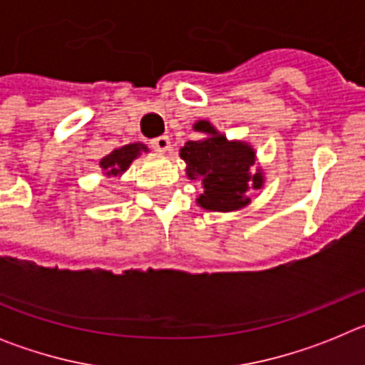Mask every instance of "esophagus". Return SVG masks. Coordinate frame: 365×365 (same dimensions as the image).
<instances>
[{
    "mask_svg": "<svg viewBox=\"0 0 365 365\" xmlns=\"http://www.w3.org/2000/svg\"><path fill=\"white\" fill-rule=\"evenodd\" d=\"M150 144L155 151H160V153H164V151H168L172 148V143H170V137H168V135H160V137L153 138Z\"/></svg>",
    "mask_w": 365,
    "mask_h": 365,
    "instance_id": "obj_1",
    "label": "esophagus"
}]
</instances>
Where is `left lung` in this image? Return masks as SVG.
<instances>
[{"instance_id":"1","label":"left lung","mask_w":365,"mask_h":365,"mask_svg":"<svg viewBox=\"0 0 365 365\" xmlns=\"http://www.w3.org/2000/svg\"><path fill=\"white\" fill-rule=\"evenodd\" d=\"M193 130L205 137L180 148L188 179H199L202 192L197 205L210 212H235L250 205L252 190H261L265 175L256 166V151L245 140H228L212 122L197 120Z\"/></svg>"}]
</instances>
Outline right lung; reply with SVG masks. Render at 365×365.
<instances>
[{
  "label": "right lung",
  "mask_w": 365,
  "mask_h": 365,
  "mask_svg": "<svg viewBox=\"0 0 365 365\" xmlns=\"http://www.w3.org/2000/svg\"><path fill=\"white\" fill-rule=\"evenodd\" d=\"M143 151H148L146 144L143 143H131L113 150L111 153L106 155L104 159H100L102 173L106 177H120L131 166V163L143 155Z\"/></svg>",
  "instance_id": "obj_1"
}]
</instances>
